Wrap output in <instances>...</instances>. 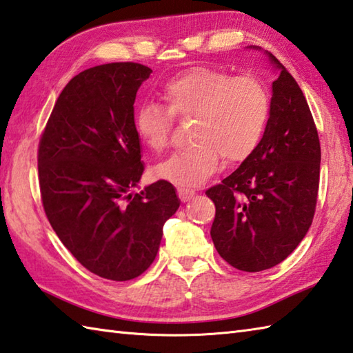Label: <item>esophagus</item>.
I'll return each instance as SVG.
<instances>
[{
  "label": "esophagus",
  "instance_id": "esophagus-1",
  "mask_svg": "<svg viewBox=\"0 0 353 353\" xmlns=\"http://www.w3.org/2000/svg\"><path fill=\"white\" fill-rule=\"evenodd\" d=\"M177 194L179 199L182 200V202H188V200L194 196V191L190 190V188H177Z\"/></svg>",
  "mask_w": 353,
  "mask_h": 353
}]
</instances>
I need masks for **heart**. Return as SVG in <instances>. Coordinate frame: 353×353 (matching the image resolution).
Returning <instances> with one entry per match:
<instances>
[{"label": "heart", "instance_id": "obj_1", "mask_svg": "<svg viewBox=\"0 0 353 353\" xmlns=\"http://www.w3.org/2000/svg\"><path fill=\"white\" fill-rule=\"evenodd\" d=\"M165 107L145 103L134 117V130L147 147L161 153L170 142L172 117L190 119L194 142L156 167V176L177 186H199L225 163L250 157L263 137L269 119V94L252 76L197 67L171 79L162 92Z\"/></svg>", "mask_w": 353, "mask_h": 353}]
</instances>
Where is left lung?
<instances>
[{
	"label": "left lung",
	"mask_w": 353,
	"mask_h": 353,
	"mask_svg": "<svg viewBox=\"0 0 353 353\" xmlns=\"http://www.w3.org/2000/svg\"><path fill=\"white\" fill-rule=\"evenodd\" d=\"M266 57L279 76L263 137L232 174L206 190L216 205L214 246L246 272L279 265L300 245L312 225L320 183L321 148L307 101L280 61Z\"/></svg>",
	"instance_id": "8db88e82"
}]
</instances>
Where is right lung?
I'll use <instances>...</instances> for the list:
<instances>
[{"label": "right lung", "instance_id": "1", "mask_svg": "<svg viewBox=\"0 0 353 353\" xmlns=\"http://www.w3.org/2000/svg\"><path fill=\"white\" fill-rule=\"evenodd\" d=\"M151 72L136 62H112L76 74L39 141L48 222L82 266L107 280L127 281L147 271L165 222L181 205L167 181L131 191L143 172L133 105Z\"/></svg>", "mask_w": 353, "mask_h": 353}]
</instances>
